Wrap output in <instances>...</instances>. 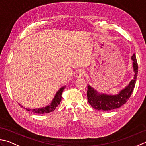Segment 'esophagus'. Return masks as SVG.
<instances>
[{"instance_id": "1", "label": "esophagus", "mask_w": 146, "mask_h": 146, "mask_svg": "<svg viewBox=\"0 0 146 146\" xmlns=\"http://www.w3.org/2000/svg\"><path fill=\"white\" fill-rule=\"evenodd\" d=\"M86 75V72L84 70H79L76 71V73L75 74V76L76 78H81V77H83L85 76Z\"/></svg>"}]
</instances>
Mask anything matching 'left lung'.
Returning a JSON list of instances; mask_svg holds the SVG:
<instances>
[{
  "label": "left lung",
  "instance_id": "obj_1",
  "mask_svg": "<svg viewBox=\"0 0 146 146\" xmlns=\"http://www.w3.org/2000/svg\"><path fill=\"white\" fill-rule=\"evenodd\" d=\"M132 60L134 72L133 78L126 87L117 94L112 95L99 92L95 88L88 85L87 96L88 102L91 106L97 110L111 111L117 109L126 103L132 95L138 74V64L135 54H133L132 57Z\"/></svg>",
  "mask_w": 146,
  "mask_h": 146
}]
</instances>
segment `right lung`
<instances>
[{
    "mask_svg": "<svg viewBox=\"0 0 146 146\" xmlns=\"http://www.w3.org/2000/svg\"><path fill=\"white\" fill-rule=\"evenodd\" d=\"M64 88H65V86L59 88L58 92H57L56 94H55V96H54V98L52 100V101H51L50 104L46 106L40 108H36V109H29V108H24L26 110H27L28 111H32L33 113H38V114H45V113H49L50 112H52V111L55 110L56 108L58 106V105L60 104V102L61 101L62 92H63V90L64 89ZM19 105H20V106L23 107L19 103Z\"/></svg>",
    "mask_w": 146,
    "mask_h": 146,
    "instance_id": "obj_1",
    "label": "right lung"
}]
</instances>
